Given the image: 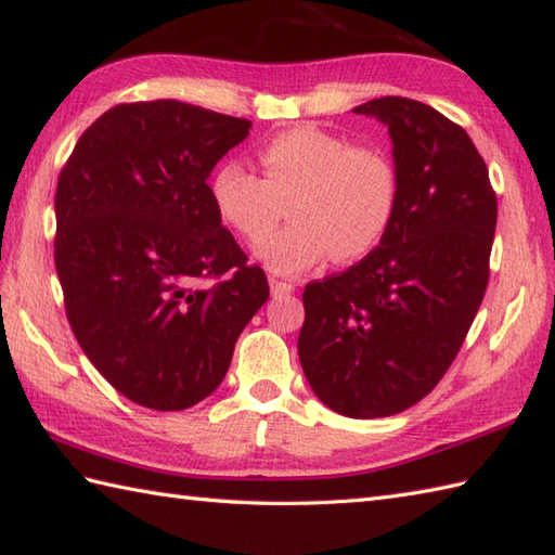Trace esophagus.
<instances>
[{"label": "esophagus", "instance_id": "esophagus-1", "mask_svg": "<svg viewBox=\"0 0 555 555\" xmlns=\"http://www.w3.org/2000/svg\"><path fill=\"white\" fill-rule=\"evenodd\" d=\"M269 288H272V295H286V293L295 291V283L276 279V276H269Z\"/></svg>", "mask_w": 555, "mask_h": 555}]
</instances>
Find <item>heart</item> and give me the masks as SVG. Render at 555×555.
Returning a JSON list of instances; mask_svg holds the SVG:
<instances>
[{"instance_id":"b5f03b06","label":"heart","mask_w":555,"mask_h":555,"mask_svg":"<svg viewBox=\"0 0 555 555\" xmlns=\"http://www.w3.org/2000/svg\"><path fill=\"white\" fill-rule=\"evenodd\" d=\"M262 177L238 160H222L210 177L217 217L250 243L276 227L288 201L293 222L274 231L257 255L279 274H298L333 255L352 262L378 246L397 212L399 170L380 144L300 125L267 139L257 151Z\"/></svg>"}]
</instances>
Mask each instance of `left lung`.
Instances as JSON below:
<instances>
[{
    "mask_svg": "<svg viewBox=\"0 0 555 555\" xmlns=\"http://www.w3.org/2000/svg\"><path fill=\"white\" fill-rule=\"evenodd\" d=\"M354 113L388 125L397 212L364 260L307 283L298 354L326 406L383 418L433 392L466 340L489 281L496 193L468 132L435 108L380 96Z\"/></svg>",
    "mask_w": 555,
    "mask_h": 555,
    "instance_id": "1",
    "label": "left lung"
}]
</instances>
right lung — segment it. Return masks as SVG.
I'll return each instance as SVG.
<instances>
[{
	"instance_id": "1",
	"label": "right lung",
	"mask_w": 555,
	"mask_h": 555,
	"mask_svg": "<svg viewBox=\"0 0 555 555\" xmlns=\"http://www.w3.org/2000/svg\"><path fill=\"white\" fill-rule=\"evenodd\" d=\"M250 127L175 99L118 103L59 175L54 262L68 324L134 404L182 411L215 392L269 298L208 186Z\"/></svg>"
}]
</instances>
